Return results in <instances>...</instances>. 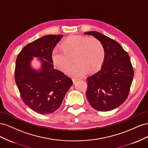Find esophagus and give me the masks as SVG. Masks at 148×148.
<instances>
[{
	"label": "esophagus",
	"mask_w": 148,
	"mask_h": 148,
	"mask_svg": "<svg viewBox=\"0 0 148 148\" xmlns=\"http://www.w3.org/2000/svg\"><path fill=\"white\" fill-rule=\"evenodd\" d=\"M79 80H80V79H79V78H75V77L73 78V81L74 83H75V82H77V81H79Z\"/></svg>",
	"instance_id": "esophagus-1"
}]
</instances>
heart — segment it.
<instances>
[{
    "instance_id": "1",
    "label": "heart",
    "mask_w": 148,
    "mask_h": 148,
    "mask_svg": "<svg viewBox=\"0 0 148 148\" xmlns=\"http://www.w3.org/2000/svg\"><path fill=\"white\" fill-rule=\"evenodd\" d=\"M74 56L76 62L66 69V73L75 77L82 76L89 71L93 73L102 67L105 56L102 43L95 38L73 35L63 41L62 47L56 46L51 53L54 64L64 69Z\"/></svg>"
}]
</instances>
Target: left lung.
I'll use <instances>...</instances> for the list:
<instances>
[{"mask_svg":"<svg viewBox=\"0 0 148 148\" xmlns=\"http://www.w3.org/2000/svg\"><path fill=\"white\" fill-rule=\"evenodd\" d=\"M84 34L99 40L105 52L100 70L87 78V100L96 110H112L120 106L129 94L134 75L130 56L117 41L99 32Z\"/></svg>","mask_w":148,"mask_h":148,"instance_id":"8db88e82","label":"left lung"}]
</instances>
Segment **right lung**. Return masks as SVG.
<instances>
[{
	"mask_svg": "<svg viewBox=\"0 0 148 148\" xmlns=\"http://www.w3.org/2000/svg\"><path fill=\"white\" fill-rule=\"evenodd\" d=\"M62 36H42L25 46L16 60L15 80L21 97L29 108L41 115L57 110L73 84L53 64L52 51ZM33 57L40 58L42 67L38 71L31 66Z\"/></svg>",
	"mask_w": 148,
	"mask_h": 148,
	"instance_id": "1",
	"label": "right lung"
}]
</instances>
